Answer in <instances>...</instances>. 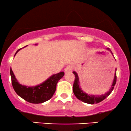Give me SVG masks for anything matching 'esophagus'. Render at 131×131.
Returning a JSON list of instances; mask_svg holds the SVG:
<instances>
[{"mask_svg": "<svg viewBox=\"0 0 131 131\" xmlns=\"http://www.w3.org/2000/svg\"><path fill=\"white\" fill-rule=\"evenodd\" d=\"M72 69H73V66L68 65V66H67V67H66L65 69H64V71H65V72L71 71L72 70Z\"/></svg>", "mask_w": 131, "mask_h": 131, "instance_id": "1", "label": "esophagus"}]
</instances>
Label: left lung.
<instances>
[{
	"mask_svg": "<svg viewBox=\"0 0 131 131\" xmlns=\"http://www.w3.org/2000/svg\"><path fill=\"white\" fill-rule=\"evenodd\" d=\"M107 49L108 50H110V51L111 52V53H112V51L109 48H107ZM72 72H73V74L75 75L74 82V83H73L74 94L75 97H76L78 100L82 101V102H85V103L90 104H93L94 103H99V102H101L102 101L105 100V99L111 93L112 91H113L116 82V71H115L113 84L112 85L111 89H110V90L108 91V92H107L105 94H102V95H101V96L89 95V94H87L82 90L81 87L79 86V78H78V74H77V73L75 71H73Z\"/></svg>",
	"mask_w": 131,
	"mask_h": 131,
	"instance_id": "obj_1",
	"label": "left lung"
}]
</instances>
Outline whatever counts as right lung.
I'll return each instance as SVG.
<instances>
[{
  "mask_svg": "<svg viewBox=\"0 0 131 131\" xmlns=\"http://www.w3.org/2000/svg\"><path fill=\"white\" fill-rule=\"evenodd\" d=\"M20 49L17 50L15 55ZM64 74V72H59L52 75L41 84L30 87L22 85L19 83L15 78L12 68H10L12 85L16 93L24 100L33 104L42 103L49 100L56 91L57 83Z\"/></svg>",
  "mask_w": 131,
  "mask_h": 131,
  "instance_id": "add662e5",
  "label": "right lung"
}]
</instances>
